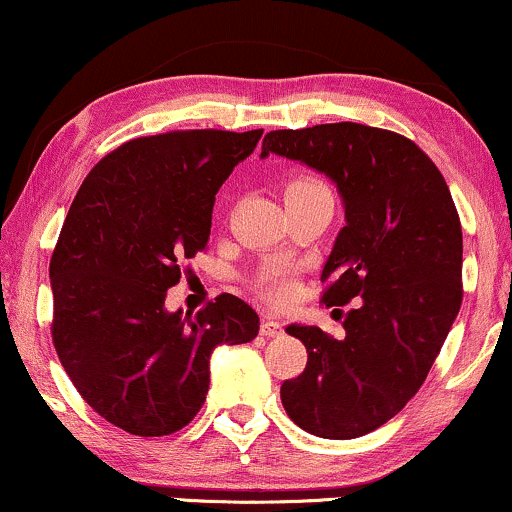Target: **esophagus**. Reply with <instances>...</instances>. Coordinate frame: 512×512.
Listing matches in <instances>:
<instances>
[{
	"label": "esophagus",
	"instance_id": "obj_1",
	"mask_svg": "<svg viewBox=\"0 0 512 512\" xmlns=\"http://www.w3.org/2000/svg\"><path fill=\"white\" fill-rule=\"evenodd\" d=\"M261 334H263V337H280L282 323H277V320H263Z\"/></svg>",
	"mask_w": 512,
	"mask_h": 512
}]
</instances>
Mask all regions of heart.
Here are the masks:
<instances>
[{"label":"heart","instance_id":"1","mask_svg":"<svg viewBox=\"0 0 512 512\" xmlns=\"http://www.w3.org/2000/svg\"><path fill=\"white\" fill-rule=\"evenodd\" d=\"M330 192V187L323 180L311 178V175H301V178H292L285 185V199L292 197H308V194ZM258 289L263 296H268L275 304H285L292 299L294 285H292V270L285 266H270L258 277Z\"/></svg>","mask_w":512,"mask_h":512}]
</instances>
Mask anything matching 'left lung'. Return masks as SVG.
Segmentation results:
<instances>
[{
  "mask_svg": "<svg viewBox=\"0 0 512 512\" xmlns=\"http://www.w3.org/2000/svg\"><path fill=\"white\" fill-rule=\"evenodd\" d=\"M304 161L334 180L346 225L323 275L325 306H346L344 339L289 325L306 368L280 387L301 430L356 439L418 394L463 301V230L444 175L418 144L363 123L270 130L261 156Z\"/></svg>",
  "mask_w": 512,
  "mask_h": 512,
  "instance_id": "1",
  "label": "left lung"
}]
</instances>
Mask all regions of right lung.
Segmentation results:
<instances>
[{"mask_svg":"<svg viewBox=\"0 0 512 512\" xmlns=\"http://www.w3.org/2000/svg\"><path fill=\"white\" fill-rule=\"evenodd\" d=\"M263 130H170L109 151L75 194L49 277L52 342L90 406L137 437L182 430L204 406L208 358L246 344L258 315L220 294L194 318L166 311L180 263L204 251L213 201Z\"/></svg>","mask_w":512,"mask_h":512,"instance_id":"obj_1","label":"right lung"}]
</instances>
